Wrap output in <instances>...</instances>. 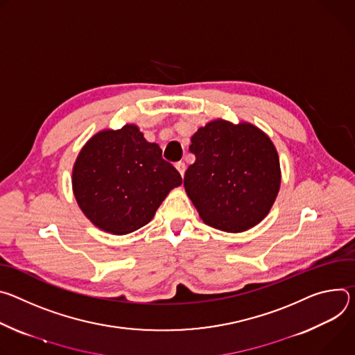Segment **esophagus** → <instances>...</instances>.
I'll return each instance as SVG.
<instances>
[{
	"label": "esophagus",
	"instance_id": "1",
	"mask_svg": "<svg viewBox=\"0 0 355 355\" xmlns=\"http://www.w3.org/2000/svg\"><path fill=\"white\" fill-rule=\"evenodd\" d=\"M176 169H178V172L180 173V176L183 178L184 171H186V165H184V162H178V164H176Z\"/></svg>",
	"mask_w": 355,
	"mask_h": 355
}]
</instances>
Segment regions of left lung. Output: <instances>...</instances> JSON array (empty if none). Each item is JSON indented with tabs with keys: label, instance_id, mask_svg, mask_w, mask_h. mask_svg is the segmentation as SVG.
<instances>
[{
	"label": "left lung",
	"instance_id": "1",
	"mask_svg": "<svg viewBox=\"0 0 355 355\" xmlns=\"http://www.w3.org/2000/svg\"><path fill=\"white\" fill-rule=\"evenodd\" d=\"M196 161L184 189L200 218L221 231L243 232L269 213L281 186L277 148L248 123L214 120L191 137Z\"/></svg>",
	"mask_w": 355,
	"mask_h": 355
}]
</instances>
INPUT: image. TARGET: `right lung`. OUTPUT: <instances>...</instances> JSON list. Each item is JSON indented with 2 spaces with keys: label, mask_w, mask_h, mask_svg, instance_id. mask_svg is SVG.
Here are the masks:
<instances>
[{
  "label": "right lung",
  "mask_w": 355,
  "mask_h": 355,
  "mask_svg": "<svg viewBox=\"0 0 355 355\" xmlns=\"http://www.w3.org/2000/svg\"><path fill=\"white\" fill-rule=\"evenodd\" d=\"M78 207L98 228L124 235L148 224L180 173L134 124L104 130L83 146L73 166Z\"/></svg>",
  "instance_id": "add662e5"
}]
</instances>
